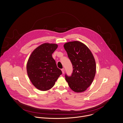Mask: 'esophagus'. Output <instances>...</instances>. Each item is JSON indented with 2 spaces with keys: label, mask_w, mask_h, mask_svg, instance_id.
<instances>
[{
  "label": "esophagus",
  "mask_w": 123,
  "mask_h": 123,
  "mask_svg": "<svg viewBox=\"0 0 123 123\" xmlns=\"http://www.w3.org/2000/svg\"><path fill=\"white\" fill-rule=\"evenodd\" d=\"M64 68H62V74H64Z\"/></svg>",
  "instance_id": "esophagus-1"
}]
</instances>
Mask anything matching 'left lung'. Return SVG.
Wrapping results in <instances>:
<instances>
[{"label":"left lung","mask_w":123,"mask_h":123,"mask_svg":"<svg viewBox=\"0 0 123 123\" xmlns=\"http://www.w3.org/2000/svg\"><path fill=\"white\" fill-rule=\"evenodd\" d=\"M63 46L74 69L71 76L65 75V80L73 91L83 92L95 77L96 67L93 55L88 47L80 41L68 42Z\"/></svg>","instance_id":"obj_1"}]
</instances>
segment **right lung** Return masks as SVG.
<instances>
[{"mask_svg": "<svg viewBox=\"0 0 123 123\" xmlns=\"http://www.w3.org/2000/svg\"><path fill=\"white\" fill-rule=\"evenodd\" d=\"M58 46L55 43L42 44L32 51L28 60V75L38 90L46 91L50 89L62 74L52 56Z\"/></svg>", "mask_w": 123, "mask_h": 123, "instance_id": "right-lung-1", "label": "right lung"}]
</instances>
